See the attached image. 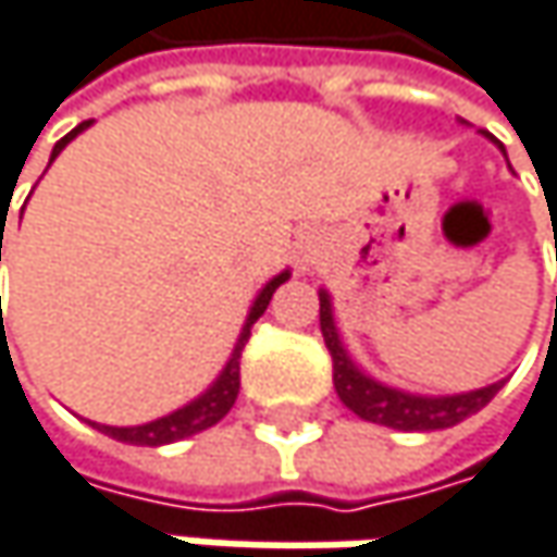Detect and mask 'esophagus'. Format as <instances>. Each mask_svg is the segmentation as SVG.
<instances>
[{"instance_id": "esophagus-1", "label": "esophagus", "mask_w": 557, "mask_h": 557, "mask_svg": "<svg viewBox=\"0 0 557 557\" xmlns=\"http://www.w3.org/2000/svg\"><path fill=\"white\" fill-rule=\"evenodd\" d=\"M320 240L317 237H304L300 240V250H298V265L300 269H310V265H317V259H320Z\"/></svg>"}]
</instances>
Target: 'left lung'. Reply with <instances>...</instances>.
Here are the masks:
<instances>
[{
  "label": "left lung",
  "mask_w": 557,
  "mask_h": 557,
  "mask_svg": "<svg viewBox=\"0 0 557 557\" xmlns=\"http://www.w3.org/2000/svg\"><path fill=\"white\" fill-rule=\"evenodd\" d=\"M485 139H492L500 148V154L507 158L504 145L492 136L482 133ZM320 330L323 342L333 355V383H336L338 399L364 421H374L383 428H396V431H441V428H454L462 418L482 412L495 393L504 386V380L469 389V393H450V396H424V393H409L389 383H380L368 371H361L355 364V358L348 355L345 342L338 336L336 313H333V295L326 288H320Z\"/></svg>",
  "instance_id": "8db88e82"
}]
</instances>
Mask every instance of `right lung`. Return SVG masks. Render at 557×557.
Instances as JSON below:
<instances>
[{"label": "right lung", "instance_id": "add662e5", "mask_svg": "<svg viewBox=\"0 0 557 557\" xmlns=\"http://www.w3.org/2000/svg\"><path fill=\"white\" fill-rule=\"evenodd\" d=\"M88 126H91V120H88V123H78L69 136H62V139L57 141V148H53V154H50V161H57V154H60L62 148L75 139L78 133H85ZM0 262H2V234H0ZM288 278H292V269H285V272L272 275V278L259 288L257 300H253V307H250V313H247V323H244L240 336H237V342H234V351H231L227 364L221 368L219 377L209 383V389H206V393H199V396H196V399H189L186 406L174 409L171 416H161V418H154V421H145V424H129V428L98 424V421H88V424H91V428H98L100 434L113 437V441L136 444V447H164V444H174V441H183V437H193V434H199V431H206V428L219 424L221 418L231 412L234 399H237V389H240V351H244V345H247V338H250V330H253V323H257L259 317L265 313V307H269V300H272V295H275V288H278V285H285Z\"/></svg>", "mask_w": 557, "mask_h": 557}]
</instances>
